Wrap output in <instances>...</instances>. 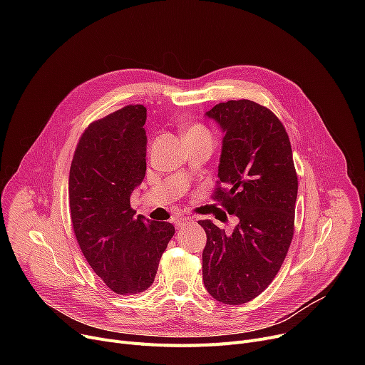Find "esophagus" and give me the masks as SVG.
Returning <instances> with one entry per match:
<instances>
[{
    "label": "esophagus",
    "mask_w": 365,
    "mask_h": 365,
    "mask_svg": "<svg viewBox=\"0 0 365 365\" xmlns=\"http://www.w3.org/2000/svg\"><path fill=\"white\" fill-rule=\"evenodd\" d=\"M190 223H192V219L187 217V216H178V217L175 219V225H176V227H183V226L190 225Z\"/></svg>",
    "instance_id": "obj_1"
}]
</instances>
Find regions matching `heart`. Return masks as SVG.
Wrapping results in <instances>:
<instances>
[{
	"instance_id": "b5f03b06",
	"label": "heart",
	"mask_w": 365,
	"mask_h": 365,
	"mask_svg": "<svg viewBox=\"0 0 365 365\" xmlns=\"http://www.w3.org/2000/svg\"><path fill=\"white\" fill-rule=\"evenodd\" d=\"M186 138H212V134L202 124H192L186 130Z\"/></svg>"
}]
</instances>
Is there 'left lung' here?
<instances>
[{"label": "left lung", "instance_id": "left-lung-1", "mask_svg": "<svg viewBox=\"0 0 365 365\" xmlns=\"http://www.w3.org/2000/svg\"><path fill=\"white\" fill-rule=\"evenodd\" d=\"M225 131L219 180L212 195L238 217L226 234L200 220L207 242L202 279L225 304H242L267 289L294 234L297 173L289 134L277 115L253 101H227L207 112Z\"/></svg>", "mask_w": 365, "mask_h": 365}]
</instances>
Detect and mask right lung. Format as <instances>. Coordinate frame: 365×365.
Masks as SVG:
<instances>
[{
	"mask_svg": "<svg viewBox=\"0 0 365 365\" xmlns=\"http://www.w3.org/2000/svg\"><path fill=\"white\" fill-rule=\"evenodd\" d=\"M146 108L127 105L93 121L69 170L72 231L96 272L117 294L148 290L175 226L134 217L133 189L146 173Z\"/></svg>",
	"mask_w": 365,
	"mask_h": 365,
	"instance_id": "1",
	"label": "right lung"
}]
</instances>
